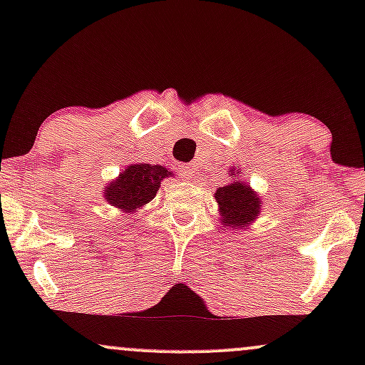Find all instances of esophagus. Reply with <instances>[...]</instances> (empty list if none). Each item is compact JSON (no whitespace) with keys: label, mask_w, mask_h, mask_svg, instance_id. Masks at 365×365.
<instances>
[{"label":"esophagus","mask_w":365,"mask_h":365,"mask_svg":"<svg viewBox=\"0 0 365 365\" xmlns=\"http://www.w3.org/2000/svg\"><path fill=\"white\" fill-rule=\"evenodd\" d=\"M180 175H182V178H192L194 177V173H195V170L192 168V166H188V165H183V166H180Z\"/></svg>","instance_id":"obj_1"}]
</instances>
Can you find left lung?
Wrapping results in <instances>:
<instances>
[{"label":"left lung","instance_id":"obj_1","mask_svg":"<svg viewBox=\"0 0 365 365\" xmlns=\"http://www.w3.org/2000/svg\"><path fill=\"white\" fill-rule=\"evenodd\" d=\"M237 173L240 175V171ZM215 199L220 207L221 225L230 226L232 230L244 228V226L254 223V220L261 212V199L257 194L247 183L237 182V180L230 185L217 188Z\"/></svg>","mask_w":365,"mask_h":365}]
</instances>
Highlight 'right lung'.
Instances as JSON below:
<instances>
[{
    "instance_id": "add662e5",
    "label": "right lung",
    "mask_w": 365,
    "mask_h": 365,
    "mask_svg": "<svg viewBox=\"0 0 365 365\" xmlns=\"http://www.w3.org/2000/svg\"><path fill=\"white\" fill-rule=\"evenodd\" d=\"M171 171L159 165H130L113 180L104 190V199L123 212H135V209L150 202L156 197L161 180L170 177Z\"/></svg>"
}]
</instances>
